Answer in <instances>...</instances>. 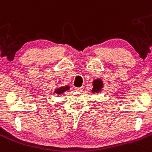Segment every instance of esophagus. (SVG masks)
<instances>
[{
  "label": "esophagus",
  "instance_id": "1",
  "mask_svg": "<svg viewBox=\"0 0 152 152\" xmlns=\"http://www.w3.org/2000/svg\"><path fill=\"white\" fill-rule=\"evenodd\" d=\"M75 91L77 92H81L83 90V87H76V88H75Z\"/></svg>",
  "mask_w": 152,
  "mask_h": 152
}]
</instances>
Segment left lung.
I'll use <instances>...</instances> for the list:
<instances>
[{"mask_svg":"<svg viewBox=\"0 0 152 152\" xmlns=\"http://www.w3.org/2000/svg\"><path fill=\"white\" fill-rule=\"evenodd\" d=\"M93 88L91 91L92 93H98L99 92H101L102 88H103V82L101 79H95L92 82Z\"/></svg>","mask_w":152,"mask_h":152,"instance_id":"obj_1","label":"left lung"}]
</instances>
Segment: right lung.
<instances>
[{"instance_id":"1","label":"right lung","mask_w":152,"mask_h":152,"mask_svg":"<svg viewBox=\"0 0 152 152\" xmlns=\"http://www.w3.org/2000/svg\"><path fill=\"white\" fill-rule=\"evenodd\" d=\"M59 82H60V81H59ZM57 84H58V83H57ZM69 89H70L69 85L60 86V87H57L54 92H55V93L57 94V95H62V94H63L65 92H67V91H68Z\"/></svg>"}]
</instances>
